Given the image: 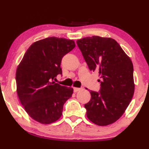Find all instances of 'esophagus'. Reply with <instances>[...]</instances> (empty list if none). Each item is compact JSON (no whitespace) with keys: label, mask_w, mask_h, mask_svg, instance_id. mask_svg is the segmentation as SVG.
Returning <instances> with one entry per match:
<instances>
[{"label":"esophagus","mask_w":149,"mask_h":149,"mask_svg":"<svg viewBox=\"0 0 149 149\" xmlns=\"http://www.w3.org/2000/svg\"><path fill=\"white\" fill-rule=\"evenodd\" d=\"M81 90V88H73V91L74 92H77L78 91H80Z\"/></svg>","instance_id":"esophagus-1"}]
</instances>
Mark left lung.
<instances>
[{
  "instance_id": "1",
  "label": "left lung",
  "mask_w": 149,
  "mask_h": 149,
  "mask_svg": "<svg viewBox=\"0 0 149 149\" xmlns=\"http://www.w3.org/2000/svg\"><path fill=\"white\" fill-rule=\"evenodd\" d=\"M89 69L98 71L100 90L92 91L85 104L90 121L100 126L113 123L122 116L134 92L133 64L120 45L111 38L94 36L76 41Z\"/></svg>"
}]
</instances>
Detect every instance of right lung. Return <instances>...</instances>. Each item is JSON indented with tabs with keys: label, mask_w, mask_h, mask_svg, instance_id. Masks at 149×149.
Wrapping results in <instances>:
<instances>
[{
	"label": "right lung",
	"mask_w": 149,
	"mask_h": 149,
	"mask_svg": "<svg viewBox=\"0 0 149 149\" xmlns=\"http://www.w3.org/2000/svg\"><path fill=\"white\" fill-rule=\"evenodd\" d=\"M72 40L49 37L33 42L17 69V92L30 117L42 124L55 122L62 115L72 88L54 83L65 54L74 48Z\"/></svg>",
	"instance_id": "1"
}]
</instances>
